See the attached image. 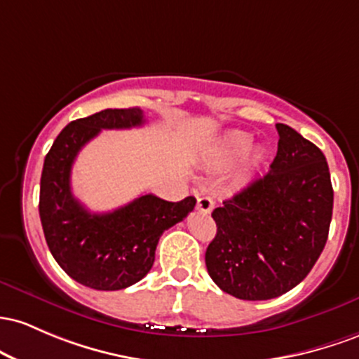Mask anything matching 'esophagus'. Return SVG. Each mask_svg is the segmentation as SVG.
<instances>
[{
	"mask_svg": "<svg viewBox=\"0 0 359 359\" xmlns=\"http://www.w3.org/2000/svg\"><path fill=\"white\" fill-rule=\"evenodd\" d=\"M213 207H215V201L210 196H200L198 201H196V208L203 213H210Z\"/></svg>",
	"mask_w": 359,
	"mask_h": 359,
	"instance_id": "obj_1",
	"label": "esophagus"
}]
</instances>
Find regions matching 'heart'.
Wrapping results in <instances>:
<instances>
[{
  "label": "heart",
  "instance_id": "obj_1",
  "mask_svg": "<svg viewBox=\"0 0 359 359\" xmlns=\"http://www.w3.org/2000/svg\"><path fill=\"white\" fill-rule=\"evenodd\" d=\"M249 146H251V137L243 134V132H232V134H229L224 140L225 152H227L229 156H232V158L244 154L249 149ZM261 159H263L261 151H255L249 156V166H257V164L261 163Z\"/></svg>",
  "mask_w": 359,
  "mask_h": 359
}]
</instances>
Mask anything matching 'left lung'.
<instances>
[{"mask_svg": "<svg viewBox=\"0 0 359 359\" xmlns=\"http://www.w3.org/2000/svg\"><path fill=\"white\" fill-rule=\"evenodd\" d=\"M269 171L212 212L208 275L241 300H269L300 283L327 243L334 191L325 156L285 123Z\"/></svg>", "mask_w": 359, "mask_h": 359, "instance_id": "left-lung-1", "label": "left lung"}]
</instances>
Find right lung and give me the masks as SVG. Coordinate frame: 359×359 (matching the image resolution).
<instances>
[{"label":"right lung","mask_w":359,"mask_h":359,"mask_svg":"<svg viewBox=\"0 0 359 359\" xmlns=\"http://www.w3.org/2000/svg\"><path fill=\"white\" fill-rule=\"evenodd\" d=\"M140 108H107L62 128L43 161L40 222L52 256L78 283L122 290L142 280L154 264L164 231L195 208V196L166 201L147 193L107 213H91L71 191V169L79 151L103 128L144 126Z\"/></svg>","instance_id":"obj_1"}]
</instances>
